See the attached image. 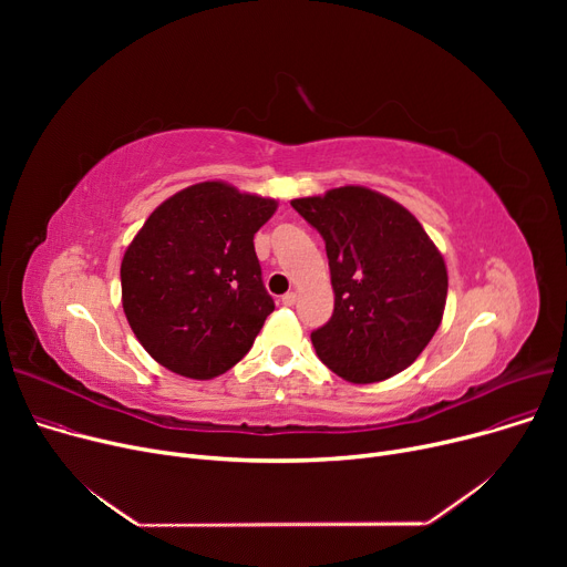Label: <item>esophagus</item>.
<instances>
[{
    "label": "esophagus",
    "instance_id": "1",
    "mask_svg": "<svg viewBox=\"0 0 567 567\" xmlns=\"http://www.w3.org/2000/svg\"><path fill=\"white\" fill-rule=\"evenodd\" d=\"M296 303V291H287L282 296V306H293Z\"/></svg>",
    "mask_w": 567,
    "mask_h": 567
}]
</instances>
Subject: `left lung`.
I'll list each match as a JSON object with an SVG mask.
<instances>
[{"label": "left lung", "instance_id": "1", "mask_svg": "<svg viewBox=\"0 0 567 567\" xmlns=\"http://www.w3.org/2000/svg\"><path fill=\"white\" fill-rule=\"evenodd\" d=\"M323 238L333 317L312 331L321 363L351 383L406 370L436 333L449 271L423 225L402 204L363 186L291 199Z\"/></svg>", "mask_w": 567, "mask_h": 567}]
</instances>
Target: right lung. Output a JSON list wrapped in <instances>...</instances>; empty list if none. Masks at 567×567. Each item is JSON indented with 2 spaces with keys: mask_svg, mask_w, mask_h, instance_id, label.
Instances as JSON below:
<instances>
[{
  "mask_svg": "<svg viewBox=\"0 0 567 567\" xmlns=\"http://www.w3.org/2000/svg\"><path fill=\"white\" fill-rule=\"evenodd\" d=\"M276 208V199L204 182L146 218L122 259V303L154 361L214 379L250 351L276 308L252 238Z\"/></svg>",
  "mask_w": 567,
  "mask_h": 567,
  "instance_id": "add662e5",
  "label": "right lung"
}]
</instances>
